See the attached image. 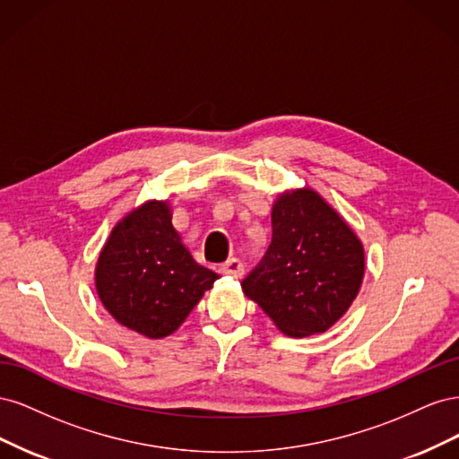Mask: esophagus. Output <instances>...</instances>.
I'll return each mask as SVG.
<instances>
[{"mask_svg":"<svg viewBox=\"0 0 459 459\" xmlns=\"http://www.w3.org/2000/svg\"><path fill=\"white\" fill-rule=\"evenodd\" d=\"M218 272L224 273V275H231V277H241L245 273V266H243V262L239 258H230L228 262L221 264Z\"/></svg>","mask_w":459,"mask_h":459,"instance_id":"1","label":"esophagus"}]
</instances>
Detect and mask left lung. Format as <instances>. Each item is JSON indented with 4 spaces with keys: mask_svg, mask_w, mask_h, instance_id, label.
Instances as JSON below:
<instances>
[{
    "mask_svg": "<svg viewBox=\"0 0 459 459\" xmlns=\"http://www.w3.org/2000/svg\"><path fill=\"white\" fill-rule=\"evenodd\" d=\"M366 273L356 231L312 187L287 189L272 206V243L241 283L289 337L325 333L351 308Z\"/></svg>",
    "mask_w": 459,
    "mask_h": 459,
    "instance_id": "left-lung-1",
    "label": "left lung"
}]
</instances>
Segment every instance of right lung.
<instances>
[{"mask_svg": "<svg viewBox=\"0 0 459 459\" xmlns=\"http://www.w3.org/2000/svg\"><path fill=\"white\" fill-rule=\"evenodd\" d=\"M216 280L172 226L169 199L145 201L122 216L95 264L105 310L147 339L172 335Z\"/></svg>", "mask_w": 459, "mask_h": 459, "instance_id": "right-lung-1", "label": "right lung"}]
</instances>
